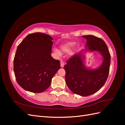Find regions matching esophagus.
<instances>
[{
	"instance_id": "esophagus-1",
	"label": "esophagus",
	"mask_w": 125,
	"mask_h": 125,
	"mask_svg": "<svg viewBox=\"0 0 125 125\" xmlns=\"http://www.w3.org/2000/svg\"><path fill=\"white\" fill-rule=\"evenodd\" d=\"M64 66H65V62H63L62 61L61 62H60V66H61V67H63Z\"/></svg>"
}]
</instances>
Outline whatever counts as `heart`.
I'll list each match as a JSON object with an SVG mask.
<instances>
[{"instance_id": "heart-1", "label": "heart", "mask_w": 125, "mask_h": 125, "mask_svg": "<svg viewBox=\"0 0 125 125\" xmlns=\"http://www.w3.org/2000/svg\"><path fill=\"white\" fill-rule=\"evenodd\" d=\"M74 46H75L74 43L68 42V43H65L63 45H62V46H60V49H61V50L63 52H70L72 50H73ZM55 52L58 55L60 54V52L57 50H55Z\"/></svg>"}]
</instances>
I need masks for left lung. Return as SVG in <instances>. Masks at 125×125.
<instances>
[{
  "mask_svg": "<svg viewBox=\"0 0 125 125\" xmlns=\"http://www.w3.org/2000/svg\"><path fill=\"white\" fill-rule=\"evenodd\" d=\"M87 40L86 46L90 51L100 52L103 57L101 66L96 69L86 68L81 52L73 55L64 66L66 84L72 92L87 96L100 90L107 80L111 63V55L105 42L94 35L82 36Z\"/></svg>",
  "mask_w": 125,
  "mask_h": 125,
  "instance_id": "obj_1",
  "label": "left lung"
}]
</instances>
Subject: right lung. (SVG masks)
Listing matches in <instances>:
<instances>
[{"instance_id": "add662e5", "label": "right lung", "mask_w": 125, "mask_h": 125, "mask_svg": "<svg viewBox=\"0 0 125 125\" xmlns=\"http://www.w3.org/2000/svg\"><path fill=\"white\" fill-rule=\"evenodd\" d=\"M52 40L51 36L36 32L26 36L18 45L13 71L18 83L25 90L44 92L60 68V62L51 56Z\"/></svg>"}]
</instances>
